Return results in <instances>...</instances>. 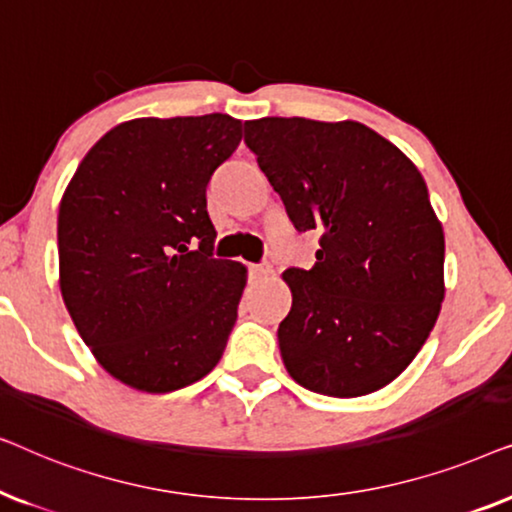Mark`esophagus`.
Here are the masks:
<instances>
[{"label":"esophagus","mask_w":512,"mask_h":512,"mask_svg":"<svg viewBox=\"0 0 512 512\" xmlns=\"http://www.w3.org/2000/svg\"><path fill=\"white\" fill-rule=\"evenodd\" d=\"M249 272H251V277H254V279H265V277H270L272 268L268 263H261V265H251Z\"/></svg>","instance_id":"obj_1"}]
</instances>
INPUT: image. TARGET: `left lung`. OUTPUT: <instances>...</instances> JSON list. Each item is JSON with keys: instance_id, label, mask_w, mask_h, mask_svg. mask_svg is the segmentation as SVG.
Returning <instances> with one entry per match:
<instances>
[{"instance_id": "obj_1", "label": "left lung", "mask_w": 512, "mask_h": 512, "mask_svg": "<svg viewBox=\"0 0 512 512\" xmlns=\"http://www.w3.org/2000/svg\"><path fill=\"white\" fill-rule=\"evenodd\" d=\"M244 142L298 230H321L312 270H286L282 361L300 387L366 396L424 347L445 298V235L424 177L356 121L268 116Z\"/></svg>"}]
</instances>
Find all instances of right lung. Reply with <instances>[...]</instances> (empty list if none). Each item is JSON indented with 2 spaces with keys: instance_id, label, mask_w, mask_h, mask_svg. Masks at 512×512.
<instances>
[{
  "instance_id": "obj_1",
  "label": "right lung",
  "mask_w": 512,
  "mask_h": 512,
  "mask_svg": "<svg viewBox=\"0 0 512 512\" xmlns=\"http://www.w3.org/2000/svg\"><path fill=\"white\" fill-rule=\"evenodd\" d=\"M242 142L228 114L132 118L60 200V293L81 340L125 387L167 394L212 373L247 268L212 258L207 184Z\"/></svg>"
}]
</instances>
